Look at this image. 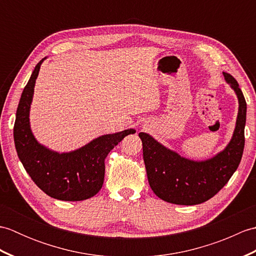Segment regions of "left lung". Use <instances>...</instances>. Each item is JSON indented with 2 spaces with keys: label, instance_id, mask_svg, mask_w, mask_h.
Wrapping results in <instances>:
<instances>
[{
  "label": "left lung",
  "instance_id": "obj_1",
  "mask_svg": "<svg viewBox=\"0 0 256 256\" xmlns=\"http://www.w3.org/2000/svg\"><path fill=\"white\" fill-rule=\"evenodd\" d=\"M224 76L236 92L238 110L230 142L219 153L204 160H189L166 148L152 135L138 134L150 186L162 200L182 206L202 204L224 187L240 164L244 150L246 102L236 80L230 74L224 72Z\"/></svg>",
  "mask_w": 256,
  "mask_h": 256
}]
</instances>
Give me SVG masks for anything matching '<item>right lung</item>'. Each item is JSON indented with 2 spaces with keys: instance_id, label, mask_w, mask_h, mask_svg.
Wrapping results in <instances>:
<instances>
[{
  "instance_id": "obj_1",
  "label": "right lung",
  "mask_w": 256,
  "mask_h": 256,
  "mask_svg": "<svg viewBox=\"0 0 256 256\" xmlns=\"http://www.w3.org/2000/svg\"><path fill=\"white\" fill-rule=\"evenodd\" d=\"M36 64L28 82L22 92L14 124V143L25 170L42 192L64 201H81L94 197L104 180V160L116 146L135 130L104 134L72 152L52 150L40 144L32 132L30 104L35 82L42 62Z\"/></svg>"
}]
</instances>
